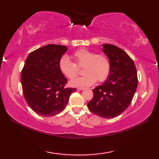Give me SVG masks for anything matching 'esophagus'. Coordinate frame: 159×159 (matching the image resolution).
Returning <instances> with one entry per match:
<instances>
[{"label":"esophagus","mask_w":159,"mask_h":159,"mask_svg":"<svg viewBox=\"0 0 159 159\" xmlns=\"http://www.w3.org/2000/svg\"><path fill=\"white\" fill-rule=\"evenodd\" d=\"M77 90H85V88H78Z\"/></svg>","instance_id":"obj_1"}]
</instances>
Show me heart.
<instances>
[{
	"label": "heart",
	"mask_w": 159,
	"mask_h": 159,
	"mask_svg": "<svg viewBox=\"0 0 159 159\" xmlns=\"http://www.w3.org/2000/svg\"><path fill=\"white\" fill-rule=\"evenodd\" d=\"M74 64L66 56L59 61V69L64 76L74 79L77 76L76 66H83L81 77L69 83L72 87L85 88L94 84L96 80L102 82L105 80L110 71V63L105 55L95 54L85 48L76 50L72 55Z\"/></svg>",
	"instance_id": "b5f03b06"
}]
</instances>
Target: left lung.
Masks as SVG:
<instances>
[{"label":"left lung","mask_w":159,"mask_h":159,"mask_svg":"<svg viewBox=\"0 0 159 159\" xmlns=\"http://www.w3.org/2000/svg\"><path fill=\"white\" fill-rule=\"evenodd\" d=\"M110 63L108 78L93 89V98L88 107L105 118L119 116L128 108L138 87V74L133 60L124 50L111 44H102Z\"/></svg>","instance_id":"obj_1"}]
</instances>
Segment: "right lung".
Returning a JSON list of instances; mask_svg holds the SVG:
<instances>
[{"instance_id":"1","label":"right lung","mask_w":159,"mask_h":159,"mask_svg":"<svg viewBox=\"0 0 159 159\" xmlns=\"http://www.w3.org/2000/svg\"><path fill=\"white\" fill-rule=\"evenodd\" d=\"M68 48L47 45L29 54L21 73L23 94L29 106L40 116H52L65 109L76 88H65L67 79L59 61Z\"/></svg>"}]
</instances>
